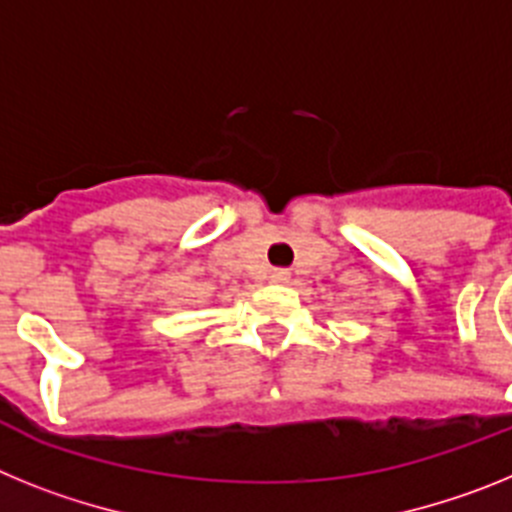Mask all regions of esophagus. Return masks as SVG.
<instances>
[{
  "mask_svg": "<svg viewBox=\"0 0 512 512\" xmlns=\"http://www.w3.org/2000/svg\"><path fill=\"white\" fill-rule=\"evenodd\" d=\"M288 270H283V268H275L273 273H270V278H273V283H286L288 281Z\"/></svg>",
  "mask_w": 512,
  "mask_h": 512,
  "instance_id": "1",
  "label": "esophagus"
}]
</instances>
